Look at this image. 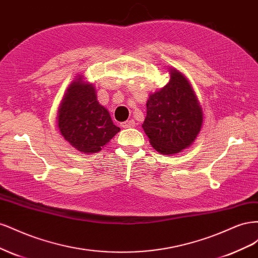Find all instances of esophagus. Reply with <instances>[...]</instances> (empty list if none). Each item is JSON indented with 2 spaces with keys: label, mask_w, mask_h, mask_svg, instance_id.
I'll list each match as a JSON object with an SVG mask.
<instances>
[{
  "label": "esophagus",
  "mask_w": 258,
  "mask_h": 258,
  "mask_svg": "<svg viewBox=\"0 0 258 258\" xmlns=\"http://www.w3.org/2000/svg\"><path fill=\"white\" fill-rule=\"evenodd\" d=\"M135 120L134 119H130V120H127V121H123L120 123V126L122 128H131V127H135Z\"/></svg>",
  "instance_id": "obj_1"
}]
</instances>
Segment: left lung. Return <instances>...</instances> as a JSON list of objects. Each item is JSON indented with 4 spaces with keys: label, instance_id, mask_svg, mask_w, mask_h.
I'll use <instances>...</instances> for the list:
<instances>
[{
    "label": "left lung",
    "instance_id": "obj_1",
    "mask_svg": "<svg viewBox=\"0 0 258 258\" xmlns=\"http://www.w3.org/2000/svg\"><path fill=\"white\" fill-rule=\"evenodd\" d=\"M142 124L151 144L161 154H175L188 147L199 134L201 107L185 77L171 71L169 83L150 96Z\"/></svg>",
    "mask_w": 258,
    "mask_h": 258
}]
</instances>
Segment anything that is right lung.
Instances as JSON below:
<instances>
[{
	"label": "right lung",
	"instance_id": "right-lung-1",
	"mask_svg": "<svg viewBox=\"0 0 258 258\" xmlns=\"http://www.w3.org/2000/svg\"><path fill=\"white\" fill-rule=\"evenodd\" d=\"M58 114L61 135L86 154L99 152L120 130L99 104L95 87L81 82V79L70 85Z\"/></svg>",
	"mask_w": 258,
	"mask_h": 258
}]
</instances>
